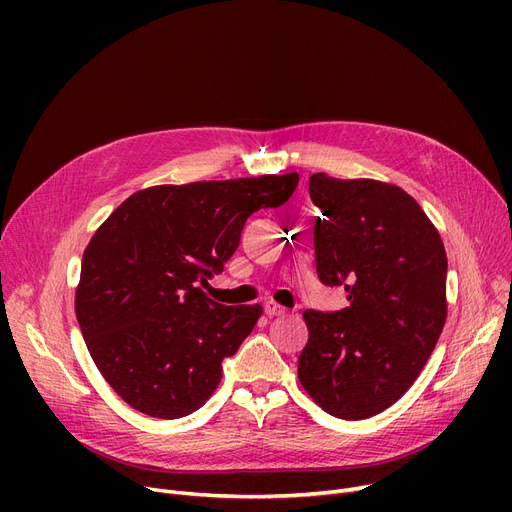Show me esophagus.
Segmentation results:
<instances>
[{"mask_svg": "<svg viewBox=\"0 0 512 512\" xmlns=\"http://www.w3.org/2000/svg\"><path fill=\"white\" fill-rule=\"evenodd\" d=\"M263 309H265V313L270 315V317H274V315H284V313H286V309H284L282 305H278L276 301H265V303H263Z\"/></svg>", "mask_w": 512, "mask_h": 512, "instance_id": "obj_1", "label": "esophagus"}]
</instances>
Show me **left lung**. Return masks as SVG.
Instances as JSON below:
<instances>
[{"instance_id":"8db88e82","label":"left lung","mask_w":512,"mask_h":512,"mask_svg":"<svg viewBox=\"0 0 512 512\" xmlns=\"http://www.w3.org/2000/svg\"><path fill=\"white\" fill-rule=\"evenodd\" d=\"M309 195L321 209L317 276L344 286L351 305L303 313L309 340L299 380L326 413L367 419L413 386L436 348L448 313L444 242L396 184L317 172Z\"/></svg>"}]
</instances>
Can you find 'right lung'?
Segmentation results:
<instances>
[{
  "instance_id": "obj_1",
  "label": "right lung",
  "mask_w": 512,
  "mask_h": 512,
  "mask_svg": "<svg viewBox=\"0 0 512 512\" xmlns=\"http://www.w3.org/2000/svg\"><path fill=\"white\" fill-rule=\"evenodd\" d=\"M299 174L159 184L130 195L83 255L74 311L116 394L149 417L191 415L222 380L261 305L226 307L201 286L234 255L257 209L284 205Z\"/></svg>"
}]
</instances>
